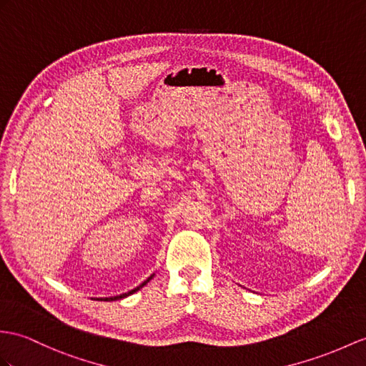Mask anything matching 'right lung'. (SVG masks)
Listing matches in <instances>:
<instances>
[{
	"label": "right lung",
	"instance_id": "1",
	"mask_svg": "<svg viewBox=\"0 0 366 366\" xmlns=\"http://www.w3.org/2000/svg\"><path fill=\"white\" fill-rule=\"evenodd\" d=\"M154 278V274L152 276H149V278L144 281V282H142V284H139V286L138 287H135V289H133V290H130V292H127V293H122V295H116V297H110V298H104V301H116V300H121V298H126V297H129V295H132V293H135V292H138L141 287H144L146 286V284L150 281V280H152Z\"/></svg>",
	"mask_w": 366,
	"mask_h": 366
}]
</instances>
